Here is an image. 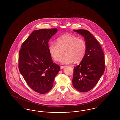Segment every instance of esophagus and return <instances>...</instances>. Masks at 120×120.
<instances>
[{"mask_svg":"<svg viewBox=\"0 0 120 120\" xmlns=\"http://www.w3.org/2000/svg\"><path fill=\"white\" fill-rule=\"evenodd\" d=\"M65 68V67L64 66H61L60 67V68H61V69H62L64 68Z\"/></svg>","mask_w":120,"mask_h":120,"instance_id":"obj_1","label":"esophagus"}]
</instances>
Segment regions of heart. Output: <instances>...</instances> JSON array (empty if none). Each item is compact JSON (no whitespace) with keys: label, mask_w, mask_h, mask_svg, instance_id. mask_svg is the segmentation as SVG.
<instances>
[{"label":"heart","mask_w":120,"mask_h":120,"mask_svg":"<svg viewBox=\"0 0 120 120\" xmlns=\"http://www.w3.org/2000/svg\"><path fill=\"white\" fill-rule=\"evenodd\" d=\"M50 54L53 60L60 61L63 51L65 55L62 58L63 64L79 63L86 54V44L85 40L74 34H64L57 38V43L51 42L49 47Z\"/></svg>","instance_id":"b5f03b06"}]
</instances>
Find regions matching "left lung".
<instances>
[{"mask_svg": "<svg viewBox=\"0 0 120 120\" xmlns=\"http://www.w3.org/2000/svg\"><path fill=\"white\" fill-rule=\"evenodd\" d=\"M86 41L85 56L80 64L74 68L72 84L81 92H86L96 85L105 70V59L102 47L87 30H74Z\"/></svg>", "mask_w": 120, "mask_h": 120, "instance_id": "8db88e82", "label": "left lung"}]
</instances>
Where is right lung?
Masks as SVG:
<instances>
[{"instance_id": "obj_1", "label": "right lung", "mask_w": 120, "mask_h": 120, "mask_svg": "<svg viewBox=\"0 0 120 120\" xmlns=\"http://www.w3.org/2000/svg\"><path fill=\"white\" fill-rule=\"evenodd\" d=\"M57 31V28L35 30L22 43L19 52L20 73L29 86L40 94L51 90L60 70L49 50L48 42Z\"/></svg>"}]
</instances>
